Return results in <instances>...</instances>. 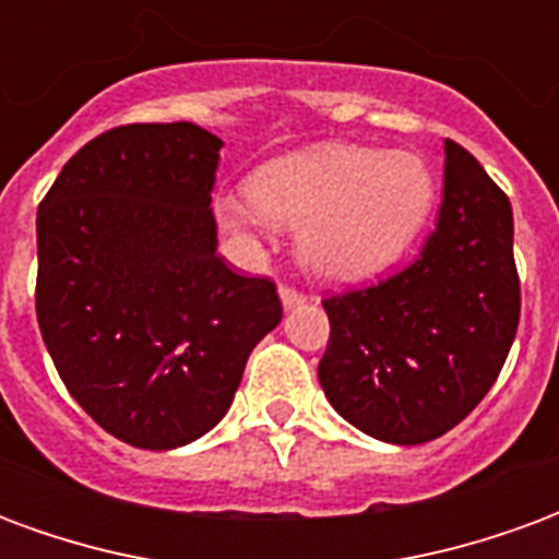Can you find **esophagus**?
Here are the masks:
<instances>
[{"label": "esophagus", "instance_id": "1", "mask_svg": "<svg viewBox=\"0 0 559 559\" xmlns=\"http://www.w3.org/2000/svg\"><path fill=\"white\" fill-rule=\"evenodd\" d=\"M280 300H283V307H286V310H295V307H300L307 298H304L300 292H295V288L283 286L280 288Z\"/></svg>", "mask_w": 559, "mask_h": 559}]
</instances>
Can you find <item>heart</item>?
<instances>
[{"instance_id":"heart-1","label":"heart","mask_w":559,"mask_h":559,"mask_svg":"<svg viewBox=\"0 0 559 559\" xmlns=\"http://www.w3.org/2000/svg\"><path fill=\"white\" fill-rule=\"evenodd\" d=\"M249 198L216 201L237 240L271 223L295 225L300 264L324 283H361L397 264L433 216L439 183L413 150L316 144L261 165Z\"/></svg>"}]
</instances>
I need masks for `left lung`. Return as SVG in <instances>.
Masks as SVG:
<instances>
[{
  "label": "left lung",
  "instance_id": "1",
  "mask_svg": "<svg viewBox=\"0 0 559 559\" xmlns=\"http://www.w3.org/2000/svg\"><path fill=\"white\" fill-rule=\"evenodd\" d=\"M442 156V207L421 259L324 300V397L391 445H421L461 425L497 382L521 316L512 204L461 144L445 138Z\"/></svg>",
  "mask_w": 559,
  "mask_h": 559
}]
</instances>
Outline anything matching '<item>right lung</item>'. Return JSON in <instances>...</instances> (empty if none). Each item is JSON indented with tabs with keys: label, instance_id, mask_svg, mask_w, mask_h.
<instances>
[{
	"label": "right lung",
	"instance_id": "1",
	"mask_svg": "<svg viewBox=\"0 0 559 559\" xmlns=\"http://www.w3.org/2000/svg\"><path fill=\"white\" fill-rule=\"evenodd\" d=\"M219 146L195 122L110 129L38 207L45 346L83 413L134 449H180L219 425L283 319L273 283L216 255Z\"/></svg>",
	"mask_w": 559,
	"mask_h": 559
}]
</instances>
